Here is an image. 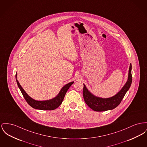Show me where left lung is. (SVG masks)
Here are the masks:
<instances>
[{"instance_id": "8db88e82", "label": "left lung", "mask_w": 147, "mask_h": 147, "mask_svg": "<svg viewBox=\"0 0 147 147\" xmlns=\"http://www.w3.org/2000/svg\"><path fill=\"white\" fill-rule=\"evenodd\" d=\"M131 82V64H130L128 81L116 95L109 98H101L96 97L90 93L84 84L83 94L84 101L90 108L96 112H103L112 110L116 108L121 103L127 92L129 90Z\"/></svg>"}]
</instances>
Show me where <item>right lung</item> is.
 I'll return each mask as SVG.
<instances>
[{
    "label": "right lung",
    "mask_w": 147,
    "mask_h": 147,
    "mask_svg": "<svg viewBox=\"0 0 147 147\" xmlns=\"http://www.w3.org/2000/svg\"><path fill=\"white\" fill-rule=\"evenodd\" d=\"M16 78H17V74L16 75ZM16 81L17 83L18 86L20 89L24 99H26V102L30 106L36 109L47 110V111H52V110L55 109L61 105V104L62 103L64 98L65 95L67 90H68L69 87L74 83V82H72L64 86L62 88L61 92H59V93L58 94V95L52 99L49 100H45V101H38L32 99L28 95L26 92L24 91V90L23 89V88L20 85L17 79H16Z\"/></svg>",
    "instance_id": "obj_1"
}]
</instances>
